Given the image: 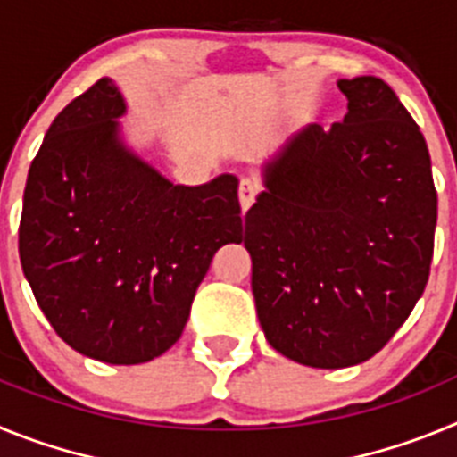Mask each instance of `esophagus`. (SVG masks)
<instances>
[{"instance_id": "34e87169", "label": "esophagus", "mask_w": 457, "mask_h": 457, "mask_svg": "<svg viewBox=\"0 0 457 457\" xmlns=\"http://www.w3.org/2000/svg\"><path fill=\"white\" fill-rule=\"evenodd\" d=\"M258 192H261V185H258V180L253 179H242L240 180V204H242V210H249L253 205V201H256Z\"/></svg>"}]
</instances>
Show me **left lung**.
Here are the masks:
<instances>
[{
  "label": "left lung",
  "instance_id": "8db88e82",
  "mask_svg": "<svg viewBox=\"0 0 457 457\" xmlns=\"http://www.w3.org/2000/svg\"><path fill=\"white\" fill-rule=\"evenodd\" d=\"M338 88L345 119L295 135L245 217L265 338L313 369L385 348L426 288L437 224L430 153L398 96L370 75Z\"/></svg>",
  "mask_w": 457,
  "mask_h": 457
}]
</instances>
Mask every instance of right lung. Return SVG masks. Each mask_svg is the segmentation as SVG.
I'll list each match as a JSON object with an SVG mask.
<instances>
[{"mask_svg":"<svg viewBox=\"0 0 457 457\" xmlns=\"http://www.w3.org/2000/svg\"><path fill=\"white\" fill-rule=\"evenodd\" d=\"M109 78L62 109L27 176L20 263L72 350L144 364L179 341L217 249L242 242L237 179L173 185L119 139Z\"/></svg>","mask_w":457,"mask_h":457,"instance_id":"add662e5","label":"right lung"}]
</instances>
